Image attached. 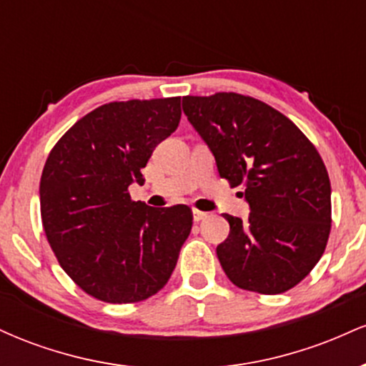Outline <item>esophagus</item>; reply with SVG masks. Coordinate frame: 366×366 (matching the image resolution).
I'll return each mask as SVG.
<instances>
[{
	"mask_svg": "<svg viewBox=\"0 0 366 366\" xmlns=\"http://www.w3.org/2000/svg\"><path fill=\"white\" fill-rule=\"evenodd\" d=\"M207 217H208V213L199 212V209H192V220H194V222L204 220V218H207Z\"/></svg>",
	"mask_w": 366,
	"mask_h": 366,
	"instance_id": "esophagus-1",
	"label": "esophagus"
}]
</instances>
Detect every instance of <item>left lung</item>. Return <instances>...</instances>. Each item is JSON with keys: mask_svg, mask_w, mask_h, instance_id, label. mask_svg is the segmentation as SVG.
I'll list each match as a JSON object with an SVG mask.
<instances>
[{"mask_svg": "<svg viewBox=\"0 0 366 366\" xmlns=\"http://www.w3.org/2000/svg\"><path fill=\"white\" fill-rule=\"evenodd\" d=\"M182 110L230 187H244L249 218L227 215L217 256L230 282L259 294L292 289L329 241L330 180L323 159L287 117L237 92L184 96ZM242 194V192H241Z\"/></svg>", "mask_w": 366, "mask_h": 366, "instance_id": "obj_1", "label": "left lung"}]
</instances>
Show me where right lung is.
I'll use <instances>...</instances> for the list:
<instances>
[{"mask_svg": "<svg viewBox=\"0 0 366 366\" xmlns=\"http://www.w3.org/2000/svg\"><path fill=\"white\" fill-rule=\"evenodd\" d=\"M180 98L96 108L54 144L39 184L41 218L58 263L104 303H137L169 282L192 227L186 204L151 208L130 184L177 129Z\"/></svg>", "mask_w": 366, "mask_h": 366, "instance_id": "right-lung-1", "label": "right lung"}]
</instances>
